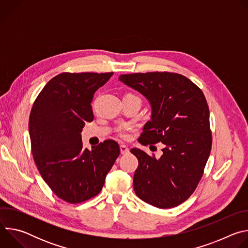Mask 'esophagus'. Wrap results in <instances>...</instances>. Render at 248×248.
I'll use <instances>...</instances> for the list:
<instances>
[{
    "label": "esophagus",
    "instance_id": "1",
    "mask_svg": "<svg viewBox=\"0 0 248 248\" xmlns=\"http://www.w3.org/2000/svg\"><path fill=\"white\" fill-rule=\"evenodd\" d=\"M120 149H121V153H122L123 155H125V154H127V153L129 152L128 147L125 146V145H121V146H120Z\"/></svg>",
    "mask_w": 248,
    "mask_h": 248
}]
</instances>
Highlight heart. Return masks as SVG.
Returning <instances> with one entry per match:
<instances>
[{
  "label": "heart",
  "instance_id": "1",
  "mask_svg": "<svg viewBox=\"0 0 248 248\" xmlns=\"http://www.w3.org/2000/svg\"><path fill=\"white\" fill-rule=\"evenodd\" d=\"M119 134H120V136L123 137V138H127V133H126L124 130H120Z\"/></svg>",
  "mask_w": 248,
  "mask_h": 248
}]
</instances>
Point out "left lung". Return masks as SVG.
Wrapping results in <instances>:
<instances>
[{
    "mask_svg": "<svg viewBox=\"0 0 248 248\" xmlns=\"http://www.w3.org/2000/svg\"><path fill=\"white\" fill-rule=\"evenodd\" d=\"M119 79L151 105V120L145 124L139 142L164 144L159 159L137 148L130 150L138 160L134 191L157 208L178 206L194 192L211 152L206 98L191 80L174 73L122 75Z\"/></svg>",
    "mask_w": 248,
    "mask_h": 248,
    "instance_id": "8db88e82",
    "label": "left lung"
}]
</instances>
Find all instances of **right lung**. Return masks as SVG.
<instances>
[{
  "mask_svg": "<svg viewBox=\"0 0 248 248\" xmlns=\"http://www.w3.org/2000/svg\"><path fill=\"white\" fill-rule=\"evenodd\" d=\"M113 73H62L35 100L29 117L33 159L52 191L68 203L96 196L120 155L114 140L83 148L81 131L93 121L91 102Z\"/></svg>",
  "mask_w": 248,
  "mask_h": 248,
  "instance_id": "1",
  "label": "right lung"
}]
</instances>
